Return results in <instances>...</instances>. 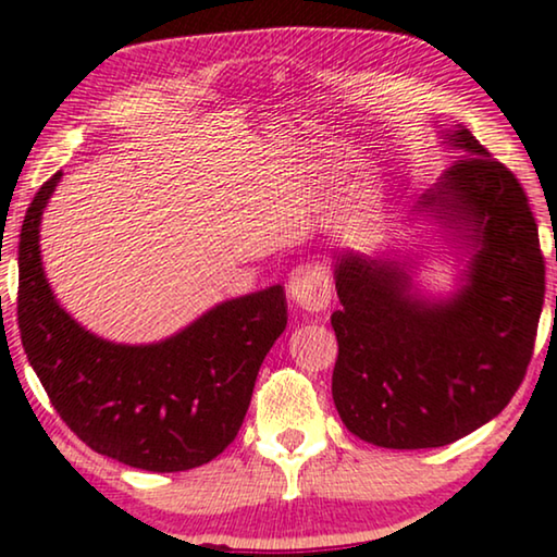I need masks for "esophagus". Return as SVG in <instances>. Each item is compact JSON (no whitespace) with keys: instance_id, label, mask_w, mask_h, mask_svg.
I'll return each instance as SVG.
<instances>
[{"instance_id":"esophagus-1","label":"esophagus","mask_w":557,"mask_h":557,"mask_svg":"<svg viewBox=\"0 0 557 557\" xmlns=\"http://www.w3.org/2000/svg\"><path fill=\"white\" fill-rule=\"evenodd\" d=\"M287 292L292 305L299 307L301 312H322L332 301V280L322 265L307 262V265L292 270Z\"/></svg>"}]
</instances>
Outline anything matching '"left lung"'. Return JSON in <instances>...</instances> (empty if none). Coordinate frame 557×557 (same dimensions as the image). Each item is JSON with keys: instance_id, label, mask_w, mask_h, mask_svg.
<instances>
[{"instance_id": "1", "label": "left lung", "mask_w": 557, "mask_h": 557, "mask_svg": "<svg viewBox=\"0 0 557 557\" xmlns=\"http://www.w3.org/2000/svg\"><path fill=\"white\" fill-rule=\"evenodd\" d=\"M465 152L418 209L467 240L457 295L425 299L395 260L344 252L332 314V395L344 425L388 449L445 447L496 418L533 356L545 295L539 225L523 186L469 129Z\"/></svg>"}]
</instances>
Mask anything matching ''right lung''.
Masks as SVG:
<instances>
[{"label": "right lung", "instance_id": "add662e5", "mask_svg": "<svg viewBox=\"0 0 557 557\" xmlns=\"http://www.w3.org/2000/svg\"><path fill=\"white\" fill-rule=\"evenodd\" d=\"M61 172L24 215L16 317L32 369L61 420L90 449L147 471L201 467L231 445L262 361L287 326L282 285L213 307L149 346L83 329L46 282L39 223Z\"/></svg>", "mask_w": 557, "mask_h": 557}]
</instances>
